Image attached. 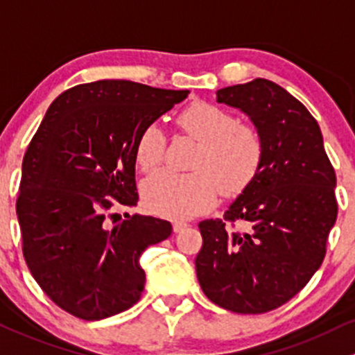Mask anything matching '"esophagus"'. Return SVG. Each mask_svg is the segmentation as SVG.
I'll return each instance as SVG.
<instances>
[{
	"mask_svg": "<svg viewBox=\"0 0 355 355\" xmlns=\"http://www.w3.org/2000/svg\"><path fill=\"white\" fill-rule=\"evenodd\" d=\"M188 227V224H186V222H182V220H176L173 224V229H174V232H181L182 229H186Z\"/></svg>",
	"mask_w": 355,
	"mask_h": 355,
	"instance_id": "34e87169",
	"label": "esophagus"
}]
</instances>
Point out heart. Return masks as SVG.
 Masks as SVG:
<instances>
[{"label":"heart","mask_w":355,"mask_h":355,"mask_svg":"<svg viewBox=\"0 0 355 355\" xmlns=\"http://www.w3.org/2000/svg\"><path fill=\"white\" fill-rule=\"evenodd\" d=\"M176 126L198 141L189 173L157 171L144 182V202L166 218H189L224 195H237L258 176L265 157L261 135L253 124L207 101H195L176 114ZM166 137L159 124L141 130L135 144V160L148 173L162 162Z\"/></svg>","instance_id":"heart-1"}]
</instances>
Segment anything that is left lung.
Here are the masks:
<instances>
[{"label": "left lung", "mask_w": 355, "mask_h": 355, "mask_svg": "<svg viewBox=\"0 0 355 355\" xmlns=\"http://www.w3.org/2000/svg\"><path fill=\"white\" fill-rule=\"evenodd\" d=\"M217 102L250 116L265 157L224 218L198 224L196 277L220 308L266 313L294 297L323 263L337 220V178L316 119L286 89L257 78L217 90ZM236 221L247 229L234 232Z\"/></svg>", "instance_id": "1"}]
</instances>
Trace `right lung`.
Listing matches in <instances>:
<instances>
[{"label": "right lung", "instance_id": "right-lung-1", "mask_svg": "<svg viewBox=\"0 0 355 355\" xmlns=\"http://www.w3.org/2000/svg\"><path fill=\"white\" fill-rule=\"evenodd\" d=\"M130 80H98L54 98L21 164L17 200L24 257L61 309L94 321L140 299V257L173 225L145 215L107 225L112 207H135V144L145 126L188 97Z\"/></svg>", "mask_w": 355, "mask_h": 355}]
</instances>
